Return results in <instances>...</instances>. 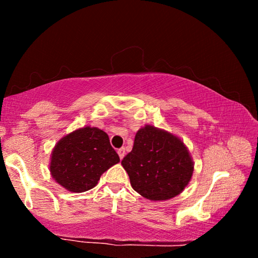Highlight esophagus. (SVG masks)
I'll list each match as a JSON object with an SVG mask.
<instances>
[{
  "mask_svg": "<svg viewBox=\"0 0 258 258\" xmlns=\"http://www.w3.org/2000/svg\"><path fill=\"white\" fill-rule=\"evenodd\" d=\"M118 156H119V158L120 159H123L124 158V156H125V148H120V149H118Z\"/></svg>",
  "mask_w": 258,
  "mask_h": 258,
  "instance_id": "1",
  "label": "esophagus"
}]
</instances>
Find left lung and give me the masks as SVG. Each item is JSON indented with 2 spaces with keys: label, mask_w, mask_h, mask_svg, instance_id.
<instances>
[{
  "label": "left lung",
  "mask_w": 258,
  "mask_h": 258,
  "mask_svg": "<svg viewBox=\"0 0 258 258\" xmlns=\"http://www.w3.org/2000/svg\"><path fill=\"white\" fill-rule=\"evenodd\" d=\"M121 165L133 189L149 200H168L184 190L195 163L182 140L152 125L140 128Z\"/></svg>",
  "instance_id": "1"
}]
</instances>
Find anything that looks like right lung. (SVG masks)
<instances>
[{
  "label": "right lung",
  "instance_id": "right-lung-1",
  "mask_svg": "<svg viewBox=\"0 0 258 258\" xmlns=\"http://www.w3.org/2000/svg\"><path fill=\"white\" fill-rule=\"evenodd\" d=\"M50 159V173L54 181L76 194L92 189L104 172L119 163L108 134L91 126L61 138Z\"/></svg>",
  "mask_w": 258,
  "mask_h": 258
}]
</instances>
